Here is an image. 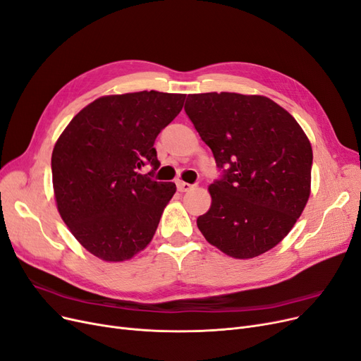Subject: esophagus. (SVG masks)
Here are the masks:
<instances>
[{"mask_svg": "<svg viewBox=\"0 0 361 361\" xmlns=\"http://www.w3.org/2000/svg\"><path fill=\"white\" fill-rule=\"evenodd\" d=\"M176 186H178V191H180V192H186V191H190V190L194 188V185L182 182V180H178V182H176Z\"/></svg>", "mask_w": 361, "mask_h": 361, "instance_id": "34e87169", "label": "esophagus"}]
</instances>
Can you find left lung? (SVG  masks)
<instances>
[{
	"label": "left lung",
	"mask_w": 361,
	"mask_h": 361,
	"mask_svg": "<svg viewBox=\"0 0 361 361\" xmlns=\"http://www.w3.org/2000/svg\"><path fill=\"white\" fill-rule=\"evenodd\" d=\"M185 112L224 176L209 186L212 204L197 219L225 255L252 259L290 233L311 194L312 148L298 121L269 97L188 94Z\"/></svg>",
	"instance_id": "left-lung-1"
}]
</instances>
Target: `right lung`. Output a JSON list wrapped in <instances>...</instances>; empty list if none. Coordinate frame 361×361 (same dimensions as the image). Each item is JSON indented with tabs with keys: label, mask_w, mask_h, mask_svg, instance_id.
<instances>
[{
	"label": "right lung",
	"mask_w": 361,
	"mask_h": 361,
	"mask_svg": "<svg viewBox=\"0 0 361 361\" xmlns=\"http://www.w3.org/2000/svg\"><path fill=\"white\" fill-rule=\"evenodd\" d=\"M183 102L185 94L155 90L102 96L57 139L51 154L57 210L81 246L102 261H128L151 243L176 185L138 170L160 167L155 137Z\"/></svg>",
	"instance_id": "right-lung-1"
}]
</instances>
